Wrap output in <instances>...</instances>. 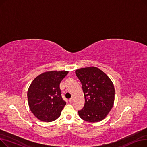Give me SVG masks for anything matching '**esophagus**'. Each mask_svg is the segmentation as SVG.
I'll return each instance as SVG.
<instances>
[{"label":"esophagus","instance_id":"obj_1","mask_svg":"<svg viewBox=\"0 0 147 147\" xmlns=\"http://www.w3.org/2000/svg\"><path fill=\"white\" fill-rule=\"evenodd\" d=\"M73 101V98H71L70 99H69V102H71Z\"/></svg>","mask_w":147,"mask_h":147}]
</instances>
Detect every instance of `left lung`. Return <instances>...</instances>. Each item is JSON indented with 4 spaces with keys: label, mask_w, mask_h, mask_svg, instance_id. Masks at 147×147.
<instances>
[{
    "label": "left lung",
    "mask_w": 147,
    "mask_h": 147,
    "mask_svg": "<svg viewBox=\"0 0 147 147\" xmlns=\"http://www.w3.org/2000/svg\"><path fill=\"white\" fill-rule=\"evenodd\" d=\"M82 83L85 103L78 111L80 117L89 122H98L106 117L114 102V84L105 73L97 67L76 70Z\"/></svg>",
    "instance_id": "left-lung-1"
}]
</instances>
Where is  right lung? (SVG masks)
Instances as JSON below:
<instances>
[{
  "label": "right lung",
  "instance_id": "1",
  "mask_svg": "<svg viewBox=\"0 0 147 147\" xmlns=\"http://www.w3.org/2000/svg\"><path fill=\"white\" fill-rule=\"evenodd\" d=\"M67 71H50L37 76L27 92L28 106L38 120L51 122L61 115L66 102L61 96L59 84Z\"/></svg>",
  "mask_w": 147,
  "mask_h": 147
}]
</instances>
